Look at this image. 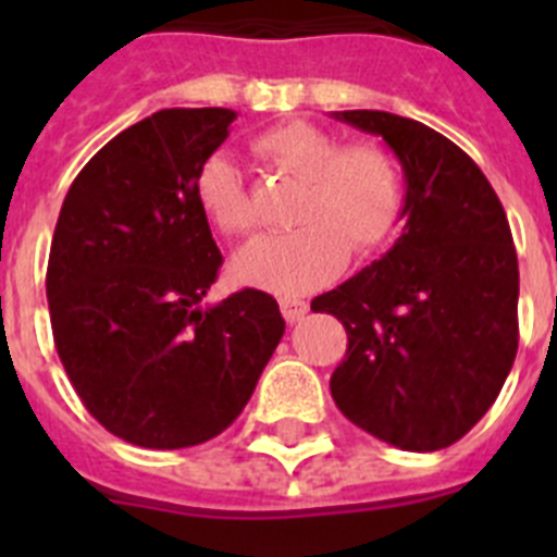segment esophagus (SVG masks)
I'll return each instance as SVG.
<instances>
[{"label": "esophagus", "instance_id": "34e87169", "mask_svg": "<svg viewBox=\"0 0 557 557\" xmlns=\"http://www.w3.org/2000/svg\"><path fill=\"white\" fill-rule=\"evenodd\" d=\"M278 307H282V314L287 323H298L304 314L309 312V304L301 301V298H282V301H278Z\"/></svg>", "mask_w": 557, "mask_h": 557}]
</instances>
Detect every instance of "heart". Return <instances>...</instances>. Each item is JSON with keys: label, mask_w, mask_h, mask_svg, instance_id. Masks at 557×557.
I'll return each instance as SVG.
<instances>
[{"label": "heart", "mask_w": 557, "mask_h": 557, "mask_svg": "<svg viewBox=\"0 0 557 557\" xmlns=\"http://www.w3.org/2000/svg\"><path fill=\"white\" fill-rule=\"evenodd\" d=\"M253 150L304 184L293 223L236 250L231 275L245 287L301 295L337 278L348 250L371 256L391 243L405 214V170L382 145H348L309 122L264 131ZM198 200L225 236L253 231L256 214L243 175L228 156H211L198 172Z\"/></svg>", "instance_id": "b5f03b06"}]
</instances>
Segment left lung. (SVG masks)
Masks as SVG:
<instances>
[{
    "label": "left lung",
    "mask_w": 557,
    "mask_h": 557,
    "mask_svg": "<svg viewBox=\"0 0 557 557\" xmlns=\"http://www.w3.org/2000/svg\"><path fill=\"white\" fill-rule=\"evenodd\" d=\"M332 116L382 136L407 186L393 248L312 301L348 334L334 405L396 449H446L488 412L519 348L508 218L480 166L432 127L387 111Z\"/></svg>",
    "instance_id": "left-lung-1"
}]
</instances>
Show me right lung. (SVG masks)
Wrapping results in <instances>:
<instances>
[{
  "label": "right lung",
  "instance_id": "obj_1",
  "mask_svg": "<svg viewBox=\"0 0 557 557\" xmlns=\"http://www.w3.org/2000/svg\"><path fill=\"white\" fill-rule=\"evenodd\" d=\"M231 108H166L113 136L69 186L47 268L55 348L91 416L127 444L184 449L245 410L284 334L273 295L203 304L223 264L198 172Z\"/></svg>",
  "mask_w": 557,
  "mask_h": 557
}]
</instances>
